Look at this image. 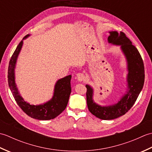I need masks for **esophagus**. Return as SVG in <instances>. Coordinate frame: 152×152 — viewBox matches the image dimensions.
Returning a JSON list of instances; mask_svg holds the SVG:
<instances>
[{"mask_svg":"<svg viewBox=\"0 0 152 152\" xmlns=\"http://www.w3.org/2000/svg\"><path fill=\"white\" fill-rule=\"evenodd\" d=\"M76 77H77V80H78V81H79V82H83V81H85V80H86L84 74H82V73L77 74Z\"/></svg>","mask_w":152,"mask_h":152,"instance_id":"34e87169","label":"esophagus"}]
</instances>
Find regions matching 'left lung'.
Listing matches in <instances>:
<instances>
[{
	"instance_id": "1",
	"label": "left lung",
	"mask_w": 152,
	"mask_h": 152,
	"mask_svg": "<svg viewBox=\"0 0 152 152\" xmlns=\"http://www.w3.org/2000/svg\"><path fill=\"white\" fill-rule=\"evenodd\" d=\"M109 34L108 43L120 46L127 61V89L118 102L112 105L101 106L93 100L94 90L92 87L86 85L87 104L89 112L96 118L104 120L118 118L129 110L142 89L145 77L142 59L131 41L123 32L110 31Z\"/></svg>"
}]
</instances>
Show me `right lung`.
Instances as JSON below:
<instances>
[{"label":"right lung","instance_id":"right-lung-1","mask_svg":"<svg viewBox=\"0 0 152 152\" xmlns=\"http://www.w3.org/2000/svg\"><path fill=\"white\" fill-rule=\"evenodd\" d=\"M25 36L16 48L10 61L8 70L9 88L18 106L25 114L32 118L38 120H49L59 115L66 108L71 93L70 80L72 76L69 75L58 80L54 87L53 95L50 101L44 104L33 105L26 102L21 96L15 80V68L19 53L23 44V40L29 37Z\"/></svg>","mask_w":152,"mask_h":152}]
</instances>
